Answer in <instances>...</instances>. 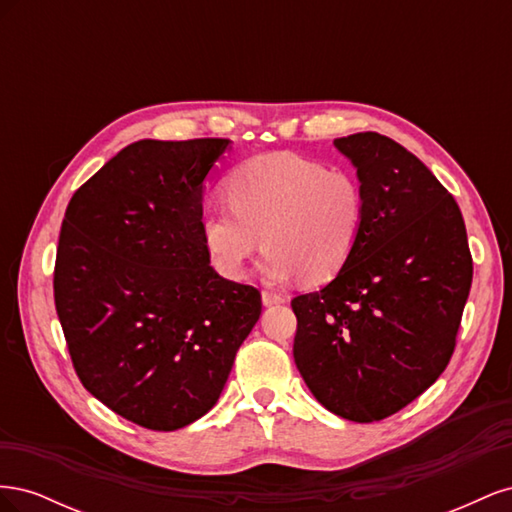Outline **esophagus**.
<instances>
[{"label": "esophagus", "instance_id": "esophagus-1", "mask_svg": "<svg viewBox=\"0 0 512 512\" xmlns=\"http://www.w3.org/2000/svg\"><path fill=\"white\" fill-rule=\"evenodd\" d=\"M262 303H265V305H280V303H286V297L280 292L262 290Z\"/></svg>", "mask_w": 512, "mask_h": 512}]
</instances>
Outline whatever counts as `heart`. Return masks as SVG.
I'll use <instances>...</instances> for the list:
<instances>
[{"label": "heart", "instance_id": "heart-1", "mask_svg": "<svg viewBox=\"0 0 512 512\" xmlns=\"http://www.w3.org/2000/svg\"><path fill=\"white\" fill-rule=\"evenodd\" d=\"M226 196L228 203L205 209L200 235L213 267L228 280H239L265 243L260 271L269 282H329L352 258L367 224L359 177L290 151L239 164L226 179Z\"/></svg>", "mask_w": 512, "mask_h": 512}]
</instances>
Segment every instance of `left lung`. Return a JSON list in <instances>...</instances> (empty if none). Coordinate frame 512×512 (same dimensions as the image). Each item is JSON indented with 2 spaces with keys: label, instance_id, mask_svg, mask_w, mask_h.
I'll use <instances>...</instances> for the list:
<instances>
[{
  "label": "left lung",
  "instance_id": "1",
  "mask_svg": "<svg viewBox=\"0 0 512 512\" xmlns=\"http://www.w3.org/2000/svg\"><path fill=\"white\" fill-rule=\"evenodd\" d=\"M367 194L352 258L292 299L294 363L333 414L374 423L406 408L451 361L472 286L455 198L406 147L378 132L335 138Z\"/></svg>",
  "mask_w": 512,
  "mask_h": 512
}]
</instances>
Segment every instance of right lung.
Segmentation results:
<instances>
[{
	"instance_id": "right-lung-1",
	"label": "right lung",
	"mask_w": 512,
	"mask_h": 512,
	"mask_svg": "<svg viewBox=\"0 0 512 512\" xmlns=\"http://www.w3.org/2000/svg\"><path fill=\"white\" fill-rule=\"evenodd\" d=\"M228 138L138 141L74 192L53 290L85 389L128 421L175 431L207 414L260 318L200 235L203 181Z\"/></svg>"
}]
</instances>
